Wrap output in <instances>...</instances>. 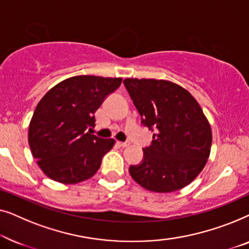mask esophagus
<instances>
[{
	"label": "esophagus",
	"mask_w": 249,
	"mask_h": 249,
	"mask_svg": "<svg viewBox=\"0 0 249 249\" xmlns=\"http://www.w3.org/2000/svg\"><path fill=\"white\" fill-rule=\"evenodd\" d=\"M118 145L121 146V147H127V146L130 145V142H118Z\"/></svg>",
	"instance_id": "34e87169"
}]
</instances>
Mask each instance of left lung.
Here are the masks:
<instances>
[{
    "label": "left lung",
    "mask_w": 249,
    "mask_h": 249,
    "mask_svg": "<svg viewBox=\"0 0 249 249\" xmlns=\"http://www.w3.org/2000/svg\"><path fill=\"white\" fill-rule=\"evenodd\" d=\"M142 117L155 134L144 160L129 172L142 188L172 193L189 185L205 166L212 146V129L192 94L163 79L124 80Z\"/></svg>",
    "instance_id": "1"
}]
</instances>
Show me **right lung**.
<instances>
[{"label": "right lung", "instance_id": "add662e5", "mask_svg": "<svg viewBox=\"0 0 249 249\" xmlns=\"http://www.w3.org/2000/svg\"><path fill=\"white\" fill-rule=\"evenodd\" d=\"M121 81L122 78L74 76L51 88L38 102L29 124L28 142L50 179L72 185L97 172L115 141L86 130L95 127V113Z\"/></svg>", "mask_w": 249, "mask_h": 249}]
</instances>
